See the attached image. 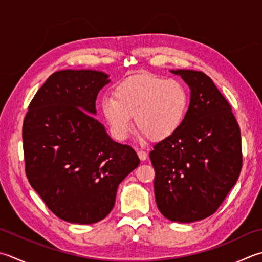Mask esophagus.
<instances>
[{
  "instance_id": "1",
  "label": "esophagus",
  "mask_w": 262,
  "mask_h": 262,
  "mask_svg": "<svg viewBox=\"0 0 262 262\" xmlns=\"http://www.w3.org/2000/svg\"><path fill=\"white\" fill-rule=\"evenodd\" d=\"M137 155H138V158H140L142 161H145L146 159H147V153L145 151L137 150Z\"/></svg>"
}]
</instances>
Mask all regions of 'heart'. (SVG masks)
<instances>
[{
    "label": "heart",
    "mask_w": 262,
    "mask_h": 262,
    "mask_svg": "<svg viewBox=\"0 0 262 262\" xmlns=\"http://www.w3.org/2000/svg\"><path fill=\"white\" fill-rule=\"evenodd\" d=\"M188 107V94L176 79H165L148 73L128 77L104 96L100 109L111 136L126 141L133 130V119L142 138L162 141L181 128Z\"/></svg>",
    "instance_id": "1"
}]
</instances>
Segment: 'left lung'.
<instances>
[{"label":"left lung","mask_w":262,"mask_h":262,"mask_svg":"<svg viewBox=\"0 0 262 262\" xmlns=\"http://www.w3.org/2000/svg\"><path fill=\"white\" fill-rule=\"evenodd\" d=\"M191 90L181 128L150 152L158 209L167 219L193 223L216 212L242 168L241 130L227 100L201 71L170 70Z\"/></svg>","instance_id":"1"}]
</instances>
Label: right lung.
<instances>
[{
    "label": "right lung",
    "mask_w": 262,
    "mask_h": 262,
    "mask_svg": "<svg viewBox=\"0 0 262 262\" xmlns=\"http://www.w3.org/2000/svg\"><path fill=\"white\" fill-rule=\"evenodd\" d=\"M107 83L102 71H56L35 94L24 120L30 185L55 216L71 224L104 219L119 184L140 165L136 152L112 141L93 117Z\"/></svg>",
    "instance_id": "right-lung-1"
}]
</instances>
